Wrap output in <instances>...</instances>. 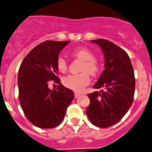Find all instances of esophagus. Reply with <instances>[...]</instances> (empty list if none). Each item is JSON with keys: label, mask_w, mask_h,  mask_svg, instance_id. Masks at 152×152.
I'll list each match as a JSON object with an SVG mask.
<instances>
[{"label": "esophagus", "mask_w": 152, "mask_h": 152, "mask_svg": "<svg viewBox=\"0 0 152 152\" xmlns=\"http://www.w3.org/2000/svg\"><path fill=\"white\" fill-rule=\"evenodd\" d=\"M81 96V93L80 92H75L74 93V96H75V98H78L79 96Z\"/></svg>", "instance_id": "obj_1"}]
</instances>
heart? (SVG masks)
<instances>
[{
  "label": "heart",
  "mask_w": 152,
  "mask_h": 152,
  "mask_svg": "<svg viewBox=\"0 0 152 152\" xmlns=\"http://www.w3.org/2000/svg\"><path fill=\"white\" fill-rule=\"evenodd\" d=\"M72 55L84 60L81 71L79 74H69L63 78V84L66 88L76 92H80L84 89L90 83L89 74L95 76L100 70L99 63L96 62L95 54L86 47H80L72 51ZM56 68L60 72H65L67 69V62L63 56H59L56 60Z\"/></svg>",
  "instance_id": "heart-1"
}]
</instances>
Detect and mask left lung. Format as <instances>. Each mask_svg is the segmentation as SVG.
<instances>
[{
	"label": "left lung",
	"mask_w": 152,
	"mask_h": 152,
	"mask_svg": "<svg viewBox=\"0 0 152 152\" xmlns=\"http://www.w3.org/2000/svg\"><path fill=\"white\" fill-rule=\"evenodd\" d=\"M101 47L105 69L94 85L103 89L88 94L90 104L86 115L97 127L108 128L118 122L131 107L135 87L134 70L127 53L104 39L91 40Z\"/></svg>",
	"instance_id": "1"
}]
</instances>
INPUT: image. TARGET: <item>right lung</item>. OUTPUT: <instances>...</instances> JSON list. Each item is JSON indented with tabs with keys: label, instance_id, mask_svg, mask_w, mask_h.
I'll list each match as a JSON object with an SVG mask.
<instances>
[{
	"label": "right lung",
	"instance_id": "right-lung-1",
	"mask_svg": "<svg viewBox=\"0 0 152 152\" xmlns=\"http://www.w3.org/2000/svg\"><path fill=\"white\" fill-rule=\"evenodd\" d=\"M69 41L47 40L39 43L25 56L18 72L19 101L23 113L34 125L52 129L63 121L74 92L60 83L56 60ZM51 81L58 84L50 90Z\"/></svg>",
	"mask_w": 152,
	"mask_h": 152
}]
</instances>
